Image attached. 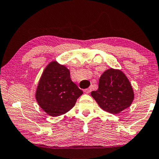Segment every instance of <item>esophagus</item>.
<instances>
[{"label":"esophagus","instance_id":"34e87169","mask_svg":"<svg viewBox=\"0 0 159 159\" xmlns=\"http://www.w3.org/2000/svg\"><path fill=\"white\" fill-rule=\"evenodd\" d=\"M91 91H92V88L91 87H89V88H87V89H84V93H89Z\"/></svg>","mask_w":159,"mask_h":159}]
</instances>
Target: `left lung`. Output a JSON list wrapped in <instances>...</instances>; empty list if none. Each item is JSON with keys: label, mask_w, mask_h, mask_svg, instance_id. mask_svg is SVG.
Masks as SVG:
<instances>
[{"label": "left lung", "mask_w": 159, "mask_h": 159, "mask_svg": "<svg viewBox=\"0 0 159 159\" xmlns=\"http://www.w3.org/2000/svg\"><path fill=\"white\" fill-rule=\"evenodd\" d=\"M91 95L101 109L112 114L129 107L134 99L133 88L125 75L112 68L101 75L98 89L92 92Z\"/></svg>", "instance_id": "left-lung-1"}]
</instances>
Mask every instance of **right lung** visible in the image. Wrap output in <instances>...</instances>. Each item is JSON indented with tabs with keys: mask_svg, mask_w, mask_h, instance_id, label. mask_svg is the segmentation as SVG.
I'll return each instance as SVG.
<instances>
[{
	"mask_svg": "<svg viewBox=\"0 0 159 159\" xmlns=\"http://www.w3.org/2000/svg\"><path fill=\"white\" fill-rule=\"evenodd\" d=\"M83 91L71 81L66 66L53 61L46 67L38 84L36 100L52 116H58L73 107Z\"/></svg>",
	"mask_w": 159,
	"mask_h": 159,
	"instance_id": "right-lung-1",
	"label": "right lung"
}]
</instances>
